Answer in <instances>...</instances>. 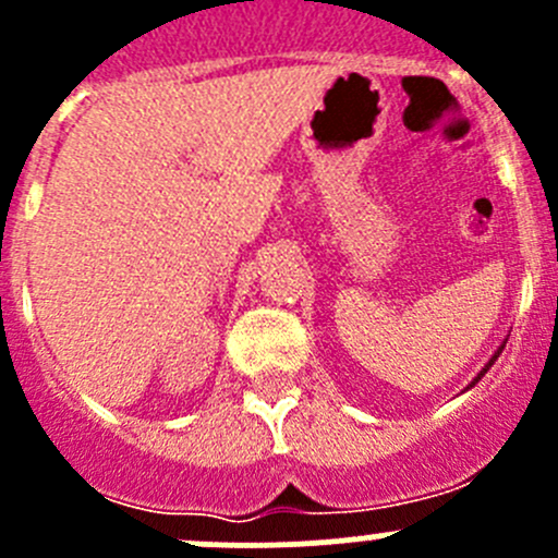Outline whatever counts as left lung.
I'll list each match as a JSON object with an SVG mask.
<instances>
[{
    "label": "left lung",
    "mask_w": 558,
    "mask_h": 558,
    "mask_svg": "<svg viewBox=\"0 0 558 558\" xmlns=\"http://www.w3.org/2000/svg\"><path fill=\"white\" fill-rule=\"evenodd\" d=\"M502 348H505V345H499V351H497V353H494V356H492V362H488V364H486V367H483V369H481V373H477V378H475V380H472V384H470V386H466V388H472V386H475V384H477V380H481V378H483V375H486V373H488V367H492V364H494V362H497V356H499V353H502Z\"/></svg>",
    "instance_id": "1"
}]
</instances>
